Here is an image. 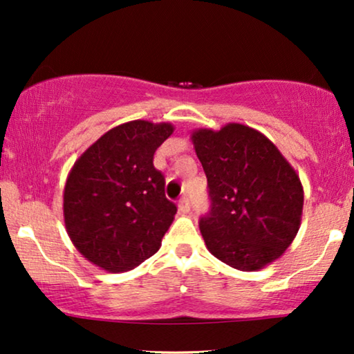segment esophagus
<instances>
[{
	"label": "esophagus",
	"instance_id": "34e87169",
	"mask_svg": "<svg viewBox=\"0 0 354 354\" xmlns=\"http://www.w3.org/2000/svg\"><path fill=\"white\" fill-rule=\"evenodd\" d=\"M178 211H180L182 214H187V212L190 211V200H188L187 196H182L180 200H178Z\"/></svg>",
	"mask_w": 354,
	"mask_h": 354
}]
</instances>
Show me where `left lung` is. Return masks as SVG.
Segmentation results:
<instances>
[{"label":"left lung","instance_id":"8db88e82","mask_svg":"<svg viewBox=\"0 0 354 354\" xmlns=\"http://www.w3.org/2000/svg\"><path fill=\"white\" fill-rule=\"evenodd\" d=\"M192 140L211 201L200 219L207 250L239 270L280 258L301 222L303 187L293 167L269 138L241 124L196 130Z\"/></svg>","mask_w":354,"mask_h":354}]
</instances>
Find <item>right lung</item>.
I'll return each instance as SVG.
<instances>
[{
	"instance_id": "add662e5",
	"label": "right lung",
	"mask_w": 354,
	"mask_h": 354,
	"mask_svg": "<svg viewBox=\"0 0 354 354\" xmlns=\"http://www.w3.org/2000/svg\"><path fill=\"white\" fill-rule=\"evenodd\" d=\"M171 124L132 120L95 142L72 167L64 188V222L75 248L109 272H125L153 256L177 206L153 164Z\"/></svg>"
}]
</instances>
